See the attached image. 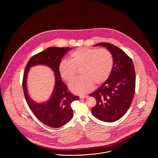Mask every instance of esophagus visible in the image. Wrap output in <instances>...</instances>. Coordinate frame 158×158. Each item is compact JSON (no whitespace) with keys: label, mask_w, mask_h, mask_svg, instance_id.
<instances>
[{"label":"esophagus","mask_w":158,"mask_h":158,"mask_svg":"<svg viewBox=\"0 0 158 158\" xmlns=\"http://www.w3.org/2000/svg\"><path fill=\"white\" fill-rule=\"evenodd\" d=\"M79 97L81 99H85V98H87L88 96L87 95H80Z\"/></svg>","instance_id":"34e87169"}]
</instances>
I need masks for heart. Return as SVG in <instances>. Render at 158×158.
I'll list each match as a JSON object with an SVG mask.
<instances>
[{
	"mask_svg": "<svg viewBox=\"0 0 158 158\" xmlns=\"http://www.w3.org/2000/svg\"><path fill=\"white\" fill-rule=\"evenodd\" d=\"M113 66V57L105 48L80 47L70 54L69 60H63L59 66L61 76L67 82L75 77L80 68L81 76L69 83L70 90L76 94L89 92L94 84L99 85L106 81Z\"/></svg>",
	"mask_w": 158,
	"mask_h": 158,
	"instance_id": "heart-1",
	"label": "heart"
}]
</instances>
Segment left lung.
I'll return each mask as SVG.
<instances>
[{"instance_id": "obj_1", "label": "left lung", "mask_w": 158, "mask_h": 158, "mask_svg": "<svg viewBox=\"0 0 158 158\" xmlns=\"http://www.w3.org/2000/svg\"><path fill=\"white\" fill-rule=\"evenodd\" d=\"M111 53L112 71L108 78L98 89L90 94L97 100L91 111L98 120L114 122L121 118L131 104L135 92V75L131 59L120 48L108 43L95 44Z\"/></svg>"}]
</instances>
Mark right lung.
I'll return each mask as SVG.
<instances>
[{"label": "right lung", "mask_w": 158, "mask_h": 158, "mask_svg": "<svg viewBox=\"0 0 158 158\" xmlns=\"http://www.w3.org/2000/svg\"><path fill=\"white\" fill-rule=\"evenodd\" d=\"M70 47H50L31 57L25 69L23 87L25 98L31 111L39 120L53 128L60 127L70 120L73 116L71 103L79 99V97L71 94L65 83L61 81L59 66L61 59L71 50ZM43 64L49 67L55 72V85L53 93L48 100L43 103L33 101L29 96L26 80L29 69Z\"/></svg>", "instance_id": "obj_1"}]
</instances>
